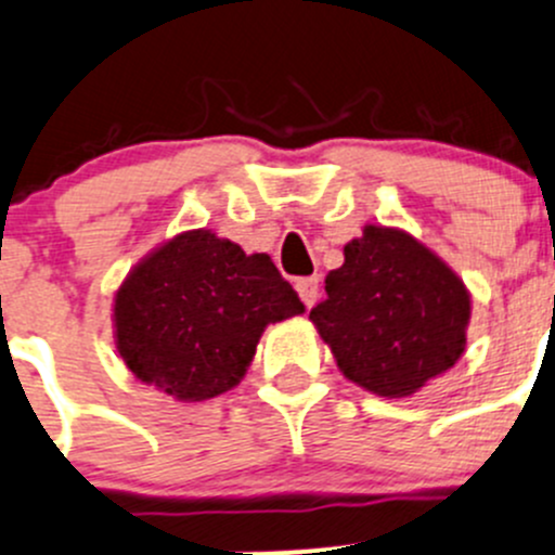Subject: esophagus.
<instances>
[{
  "label": "esophagus",
  "mask_w": 555,
  "mask_h": 555,
  "mask_svg": "<svg viewBox=\"0 0 555 555\" xmlns=\"http://www.w3.org/2000/svg\"><path fill=\"white\" fill-rule=\"evenodd\" d=\"M318 285H320L318 275H312V278H299V280H296V291H299L301 301H305L307 307L315 305V299H318Z\"/></svg>",
  "instance_id": "esophagus-1"
}]
</instances>
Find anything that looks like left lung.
Wrapping results in <instances>:
<instances>
[{"label":"left lung","mask_w":555,"mask_h":555,"mask_svg":"<svg viewBox=\"0 0 555 555\" xmlns=\"http://www.w3.org/2000/svg\"><path fill=\"white\" fill-rule=\"evenodd\" d=\"M310 320L347 379L405 398L465 350L470 296L462 280L405 232L365 227L325 278Z\"/></svg>","instance_id":"left-lung-1"}]
</instances>
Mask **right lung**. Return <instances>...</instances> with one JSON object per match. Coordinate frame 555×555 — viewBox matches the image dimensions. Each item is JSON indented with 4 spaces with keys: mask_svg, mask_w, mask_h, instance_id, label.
<instances>
[{
    "mask_svg": "<svg viewBox=\"0 0 555 555\" xmlns=\"http://www.w3.org/2000/svg\"><path fill=\"white\" fill-rule=\"evenodd\" d=\"M305 312L267 254L184 232L141 261L114 296L117 350L146 385L179 401L232 390L267 323Z\"/></svg>",
    "mask_w": 555,
    "mask_h": 555,
    "instance_id": "obj_1",
    "label": "right lung"
}]
</instances>
